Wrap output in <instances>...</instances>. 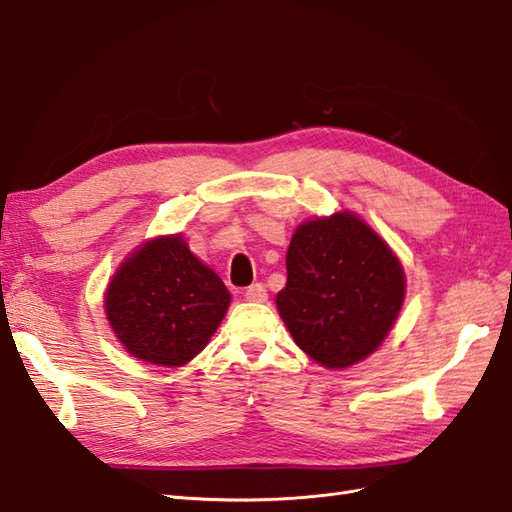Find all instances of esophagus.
I'll use <instances>...</instances> for the list:
<instances>
[{
	"instance_id": "1",
	"label": "esophagus",
	"mask_w": 512,
	"mask_h": 512,
	"mask_svg": "<svg viewBox=\"0 0 512 512\" xmlns=\"http://www.w3.org/2000/svg\"><path fill=\"white\" fill-rule=\"evenodd\" d=\"M267 288L262 286V284H252L250 288L245 290V299L247 301H252V303H265L267 301Z\"/></svg>"
}]
</instances>
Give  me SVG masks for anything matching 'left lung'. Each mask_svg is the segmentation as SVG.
I'll list each match as a JSON object with an SVG mask.
<instances>
[{
  "instance_id": "1",
  "label": "left lung",
  "mask_w": 512,
  "mask_h": 512,
  "mask_svg": "<svg viewBox=\"0 0 512 512\" xmlns=\"http://www.w3.org/2000/svg\"><path fill=\"white\" fill-rule=\"evenodd\" d=\"M277 312L294 344L327 369L374 354L406 299V273L378 232L352 211L297 226Z\"/></svg>"
}]
</instances>
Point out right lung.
Here are the masks:
<instances>
[{
  "mask_svg": "<svg viewBox=\"0 0 512 512\" xmlns=\"http://www.w3.org/2000/svg\"><path fill=\"white\" fill-rule=\"evenodd\" d=\"M228 305L220 275L190 252L181 232L138 245L104 292V314L121 346L160 367H181L203 352Z\"/></svg>",
  "mask_w": 512,
  "mask_h": 512,
  "instance_id": "obj_1",
  "label": "right lung"
}]
</instances>
